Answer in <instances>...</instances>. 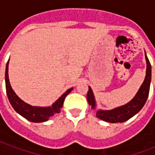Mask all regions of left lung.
<instances>
[{
  "label": "left lung",
  "instance_id": "obj_1",
  "mask_svg": "<svg viewBox=\"0 0 155 155\" xmlns=\"http://www.w3.org/2000/svg\"><path fill=\"white\" fill-rule=\"evenodd\" d=\"M145 57H146V60H147L146 77H145L144 81L142 83V86L140 87L138 92L135 95V97L125 105L120 106V107L113 108L111 110H101V109L97 110V114H96L97 117L110 123L124 122L134 117L135 114H137L142 109V107L147 102V100L149 96L150 85V81H151V65H150L149 59L147 58L146 51H145ZM87 100L89 105L92 106V109H95L97 104H96L92 90L90 87H88Z\"/></svg>",
  "mask_w": 155,
  "mask_h": 155
}]
</instances>
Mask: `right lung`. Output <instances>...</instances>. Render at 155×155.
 Instances as JSON below:
<instances>
[{"label":"right lung","instance_id":"obj_1","mask_svg":"<svg viewBox=\"0 0 155 155\" xmlns=\"http://www.w3.org/2000/svg\"><path fill=\"white\" fill-rule=\"evenodd\" d=\"M8 60L6 64L5 69V87L7 97L9 101V103L13 108V109L26 120L32 121V122H44L48 120L51 117L54 116L55 113H60V108L63 107V101L65 97L72 91L73 87L67 90L51 106L49 107H38L32 106L29 104L25 103L21 100L16 95L14 91L11 87L9 80H8Z\"/></svg>","mask_w":155,"mask_h":155}]
</instances>
